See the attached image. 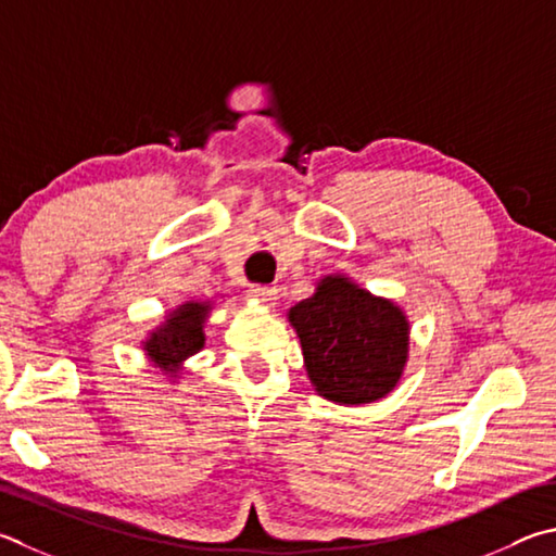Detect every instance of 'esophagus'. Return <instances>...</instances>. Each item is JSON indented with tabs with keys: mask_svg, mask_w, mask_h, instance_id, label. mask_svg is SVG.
<instances>
[{
	"mask_svg": "<svg viewBox=\"0 0 556 556\" xmlns=\"http://www.w3.org/2000/svg\"><path fill=\"white\" fill-rule=\"evenodd\" d=\"M248 296L260 301V304L271 306L277 301V287H269V285H252L248 289Z\"/></svg>",
	"mask_w": 556,
	"mask_h": 556,
	"instance_id": "34e87169",
	"label": "esophagus"
}]
</instances>
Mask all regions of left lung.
Here are the masks:
<instances>
[{"label": "left lung", "instance_id": "1", "mask_svg": "<svg viewBox=\"0 0 556 556\" xmlns=\"http://www.w3.org/2000/svg\"><path fill=\"white\" fill-rule=\"evenodd\" d=\"M313 387L328 401L357 406L396 387L406 365L408 323L391 304L326 277L311 299L289 311Z\"/></svg>", "mask_w": 556, "mask_h": 556}]
</instances>
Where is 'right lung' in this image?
Here are the masks:
<instances>
[{"instance_id":"add662e5","label":"right lung","mask_w":556,"mask_h":556,"mask_svg":"<svg viewBox=\"0 0 556 556\" xmlns=\"http://www.w3.org/2000/svg\"><path fill=\"white\" fill-rule=\"evenodd\" d=\"M206 316V304H185L175 313H169L165 326L150 336L146 342L148 355L153 357L165 371H177L175 367L181 359L194 355L204 348V330L201 323Z\"/></svg>"}]
</instances>
